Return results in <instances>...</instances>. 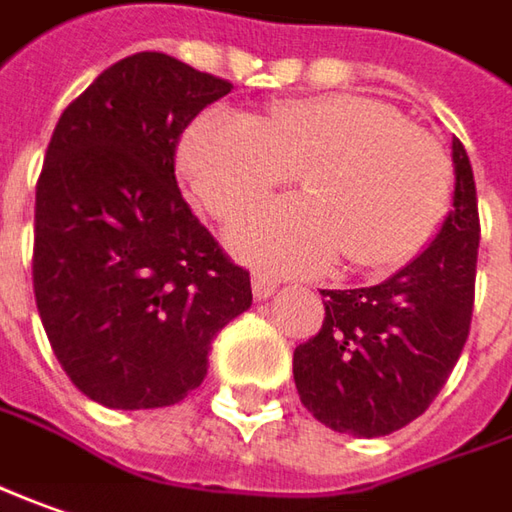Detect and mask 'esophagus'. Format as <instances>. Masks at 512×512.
Segmentation results:
<instances>
[{"label": "esophagus", "instance_id": "1", "mask_svg": "<svg viewBox=\"0 0 512 512\" xmlns=\"http://www.w3.org/2000/svg\"><path fill=\"white\" fill-rule=\"evenodd\" d=\"M275 289H278V280L275 278H266V275H255V278H252V292H255L257 300L272 298Z\"/></svg>", "mask_w": 512, "mask_h": 512}]
</instances>
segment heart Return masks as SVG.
Instances as JSON below:
<instances>
[{"label": "heart", "mask_w": 512, "mask_h": 512, "mask_svg": "<svg viewBox=\"0 0 512 512\" xmlns=\"http://www.w3.org/2000/svg\"><path fill=\"white\" fill-rule=\"evenodd\" d=\"M177 160L220 220L300 168L306 197L266 203L229 229L237 255L280 272H318L341 252L361 269L407 263L447 214L453 183L438 140L355 94L275 102L263 120L209 108L183 131Z\"/></svg>", "instance_id": "obj_1"}]
</instances>
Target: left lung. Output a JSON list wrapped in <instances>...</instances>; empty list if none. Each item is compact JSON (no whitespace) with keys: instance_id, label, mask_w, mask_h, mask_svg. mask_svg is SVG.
Here are the masks:
<instances>
[{"instance_id":"obj_1","label":"left lung","mask_w":512,"mask_h":512,"mask_svg":"<svg viewBox=\"0 0 512 512\" xmlns=\"http://www.w3.org/2000/svg\"><path fill=\"white\" fill-rule=\"evenodd\" d=\"M453 209L395 275L367 289H323L321 332L295 349L303 407L335 433L389 435L433 404L470 335L478 257L473 166L453 137Z\"/></svg>"}]
</instances>
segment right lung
Returning <instances> with one entry per match:
<instances>
[{"mask_svg": "<svg viewBox=\"0 0 512 512\" xmlns=\"http://www.w3.org/2000/svg\"><path fill=\"white\" fill-rule=\"evenodd\" d=\"M232 82L160 54L105 68L54 128L36 183L34 295L56 361L111 410L203 384L217 332L252 306L174 177L183 128Z\"/></svg>", "mask_w": 512, "mask_h": 512, "instance_id": "add662e5", "label": "right lung"}]
</instances>
